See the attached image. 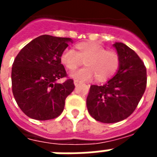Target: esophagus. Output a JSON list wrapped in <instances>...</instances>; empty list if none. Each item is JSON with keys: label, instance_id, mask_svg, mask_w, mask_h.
I'll use <instances>...</instances> for the list:
<instances>
[{"label": "esophagus", "instance_id": "obj_1", "mask_svg": "<svg viewBox=\"0 0 157 157\" xmlns=\"http://www.w3.org/2000/svg\"><path fill=\"white\" fill-rule=\"evenodd\" d=\"M79 84H80V82H78V81H74V85H75V86H78Z\"/></svg>", "mask_w": 157, "mask_h": 157}]
</instances>
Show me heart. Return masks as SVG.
<instances>
[{"label": "heart", "mask_w": 157, "mask_h": 157, "mask_svg": "<svg viewBox=\"0 0 157 157\" xmlns=\"http://www.w3.org/2000/svg\"><path fill=\"white\" fill-rule=\"evenodd\" d=\"M60 61L69 71L75 70L84 61L86 67L71 74V78L81 82L90 81L95 76L97 82H106L120 67V56L117 52L105 50L104 46L93 41L75 44V51L65 50Z\"/></svg>", "instance_id": "1"}]
</instances>
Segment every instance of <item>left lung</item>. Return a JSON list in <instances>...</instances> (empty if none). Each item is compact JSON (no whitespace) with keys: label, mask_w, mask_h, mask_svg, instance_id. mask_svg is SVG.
<instances>
[{"label":"left lung","mask_w":157,"mask_h":157,"mask_svg":"<svg viewBox=\"0 0 157 157\" xmlns=\"http://www.w3.org/2000/svg\"><path fill=\"white\" fill-rule=\"evenodd\" d=\"M113 46L120 56V67L105 84L91 85L86 98L90 115L103 123L118 122L131 116L147 87V69L137 54L124 43Z\"/></svg>","instance_id":"1"}]
</instances>
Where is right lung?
Wrapping results in <instances>:
<instances>
[{
	"mask_svg": "<svg viewBox=\"0 0 157 157\" xmlns=\"http://www.w3.org/2000/svg\"><path fill=\"white\" fill-rule=\"evenodd\" d=\"M72 39L42 35L18 53L12 65L14 97L27 117L39 121L54 119L63 111L65 100L75 88L73 80L57 83L67 76L60 56Z\"/></svg>",
	"mask_w": 157,
	"mask_h": 157,
	"instance_id": "right-lung-1",
	"label": "right lung"
}]
</instances>
